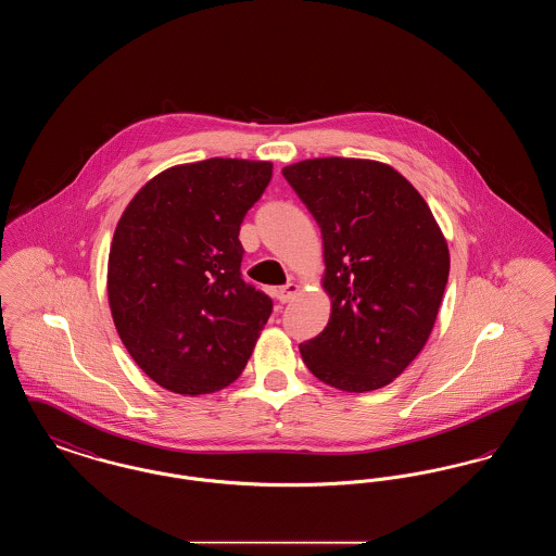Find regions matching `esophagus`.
<instances>
[{
  "label": "esophagus",
  "mask_w": 556,
  "mask_h": 556,
  "mask_svg": "<svg viewBox=\"0 0 556 556\" xmlns=\"http://www.w3.org/2000/svg\"><path fill=\"white\" fill-rule=\"evenodd\" d=\"M295 291H298L295 283H286V286H281V288L275 290V298H277L281 304H286V302H290L291 298L295 295Z\"/></svg>",
  "instance_id": "obj_1"
}]
</instances>
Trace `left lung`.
I'll list each match as a JSON object with an SVG mask.
<instances>
[{"label":"left lung","mask_w":556,"mask_h":556,"mask_svg":"<svg viewBox=\"0 0 556 556\" xmlns=\"http://www.w3.org/2000/svg\"><path fill=\"white\" fill-rule=\"evenodd\" d=\"M286 181L315 216L331 318L300 344L308 370L344 392L388 386L424 350L448 283L450 256L419 191L392 166L304 160Z\"/></svg>","instance_id":"1"}]
</instances>
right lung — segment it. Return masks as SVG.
<instances>
[{
  "instance_id": "right-lung-1",
  "label": "right lung",
  "mask_w": 556,
  "mask_h": 556,
  "mask_svg": "<svg viewBox=\"0 0 556 556\" xmlns=\"http://www.w3.org/2000/svg\"><path fill=\"white\" fill-rule=\"evenodd\" d=\"M270 162L211 159L168 168L123 212L108 258V300L132 361L177 394H211L245 369L273 313L243 281L239 227Z\"/></svg>"
}]
</instances>
